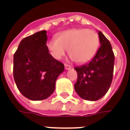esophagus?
<instances>
[{"instance_id": "obj_1", "label": "esophagus", "mask_w": 130, "mask_h": 130, "mask_svg": "<svg viewBox=\"0 0 130 130\" xmlns=\"http://www.w3.org/2000/svg\"><path fill=\"white\" fill-rule=\"evenodd\" d=\"M65 70H70L71 68H72V66L68 65V64H65Z\"/></svg>"}]
</instances>
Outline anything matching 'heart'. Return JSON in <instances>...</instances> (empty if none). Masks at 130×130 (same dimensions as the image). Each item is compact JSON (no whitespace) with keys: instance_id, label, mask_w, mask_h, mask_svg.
<instances>
[{"instance_id":"obj_1","label":"heart","mask_w":130,"mask_h":130,"mask_svg":"<svg viewBox=\"0 0 130 130\" xmlns=\"http://www.w3.org/2000/svg\"><path fill=\"white\" fill-rule=\"evenodd\" d=\"M100 38L98 33L86 28H74L60 32L56 40L47 42V48L52 56L60 59L69 51L72 59L78 63L90 60L98 51Z\"/></svg>"}]
</instances>
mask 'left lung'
I'll return each instance as SVG.
<instances>
[{"label": "left lung", "mask_w": 130, "mask_h": 130, "mask_svg": "<svg viewBox=\"0 0 130 130\" xmlns=\"http://www.w3.org/2000/svg\"><path fill=\"white\" fill-rule=\"evenodd\" d=\"M101 46L90 62L74 68L77 81L74 89L86 100L96 101L103 97L111 84L114 67V54L109 41L99 31Z\"/></svg>", "instance_id": "obj_1"}]
</instances>
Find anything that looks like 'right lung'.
I'll return each instance as SVG.
<instances>
[{"label": "right lung", "mask_w": 130, "mask_h": 130, "mask_svg": "<svg viewBox=\"0 0 130 130\" xmlns=\"http://www.w3.org/2000/svg\"><path fill=\"white\" fill-rule=\"evenodd\" d=\"M47 35L42 30L24 38L14 55L13 75L20 93L30 100H42L54 93L64 65L48 52Z\"/></svg>", "instance_id": "obj_1"}]
</instances>
